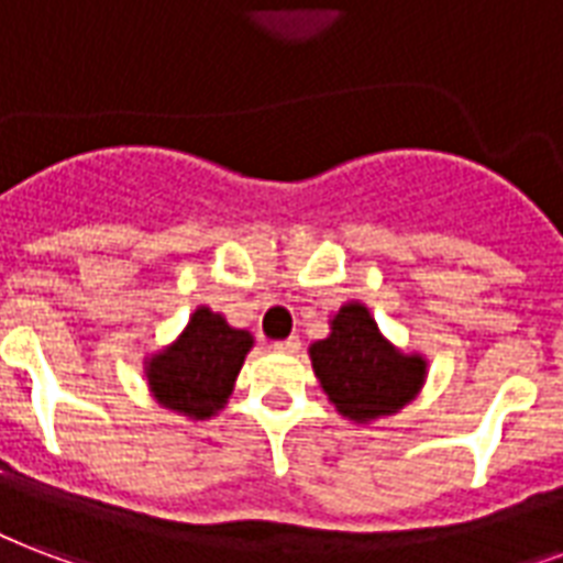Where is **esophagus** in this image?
Here are the masks:
<instances>
[{"mask_svg":"<svg viewBox=\"0 0 563 563\" xmlns=\"http://www.w3.org/2000/svg\"><path fill=\"white\" fill-rule=\"evenodd\" d=\"M274 349H277V351H289V354H295V351L300 349V339L298 336L280 339V342H274Z\"/></svg>","mask_w":563,"mask_h":563,"instance_id":"34e87169","label":"esophagus"}]
</instances>
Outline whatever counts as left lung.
<instances>
[{"instance_id": "left-lung-1", "label": "left lung", "mask_w": 563, "mask_h": 563, "mask_svg": "<svg viewBox=\"0 0 563 563\" xmlns=\"http://www.w3.org/2000/svg\"><path fill=\"white\" fill-rule=\"evenodd\" d=\"M310 360L321 389L354 422L398 413L413 401L428 375L422 354L398 351L360 300L339 307L330 319V336L310 345Z\"/></svg>"}]
</instances>
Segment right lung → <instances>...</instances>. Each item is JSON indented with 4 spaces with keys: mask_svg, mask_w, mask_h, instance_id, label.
<instances>
[{
    "mask_svg": "<svg viewBox=\"0 0 563 563\" xmlns=\"http://www.w3.org/2000/svg\"><path fill=\"white\" fill-rule=\"evenodd\" d=\"M253 336L230 328L221 312L197 307L186 330L144 363L150 393L167 410L188 419H212L233 393Z\"/></svg>",
    "mask_w": 563,
    "mask_h": 563,
    "instance_id": "1",
    "label": "right lung"
}]
</instances>
